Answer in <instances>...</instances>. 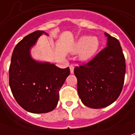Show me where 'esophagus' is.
<instances>
[{"instance_id":"obj_1","label":"esophagus","mask_w":135,"mask_h":135,"mask_svg":"<svg viewBox=\"0 0 135 135\" xmlns=\"http://www.w3.org/2000/svg\"><path fill=\"white\" fill-rule=\"evenodd\" d=\"M74 66L73 65H70L69 66V69H70V73L71 74H73L74 73Z\"/></svg>"}]
</instances>
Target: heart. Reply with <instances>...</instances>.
Masks as SVG:
<instances>
[{"mask_svg":"<svg viewBox=\"0 0 135 135\" xmlns=\"http://www.w3.org/2000/svg\"><path fill=\"white\" fill-rule=\"evenodd\" d=\"M100 45L98 38L95 36H82L76 41L73 52H79V58L82 61H89L98 52Z\"/></svg>","mask_w":135,"mask_h":135,"instance_id":"1","label":"heart"}]
</instances>
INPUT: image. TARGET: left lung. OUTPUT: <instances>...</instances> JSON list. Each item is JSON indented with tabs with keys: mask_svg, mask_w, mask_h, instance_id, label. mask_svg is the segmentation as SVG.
Returning <instances> with one entry per match:
<instances>
[{
	"mask_svg": "<svg viewBox=\"0 0 135 135\" xmlns=\"http://www.w3.org/2000/svg\"><path fill=\"white\" fill-rule=\"evenodd\" d=\"M106 48L87 64L75 68L78 92L85 106L101 109L120 94L126 74L125 57L118 39L105 32Z\"/></svg>",
	"mask_w": 135,
	"mask_h": 135,
	"instance_id": "1",
	"label": "left lung"
}]
</instances>
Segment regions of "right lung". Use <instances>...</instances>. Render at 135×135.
<instances>
[{
	"instance_id": "right-lung-1",
	"label": "right lung",
	"mask_w": 135,
	"mask_h": 135,
	"mask_svg": "<svg viewBox=\"0 0 135 135\" xmlns=\"http://www.w3.org/2000/svg\"><path fill=\"white\" fill-rule=\"evenodd\" d=\"M44 31L24 37L14 49L9 66V86L14 98L31 113H46L55 108L59 90L70 74L69 68L34 60L30 50Z\"/></svg>"
}]
</instances>
